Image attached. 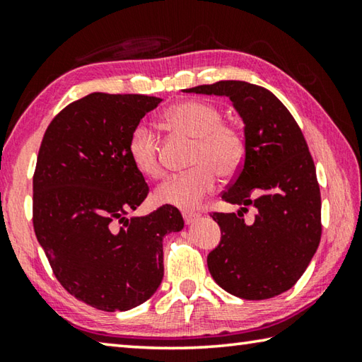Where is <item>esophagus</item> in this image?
<instances>
[{"label":"esophagus","instance_id":"obj_1","mask_svg":"<svg viewBox=\"0 0 362 362\" xmlns=\"http://www.w3.org/2000/svg\"><path fill=\"white\" fill-rule=\"evenodd\" d=\"M183 221H185L187 226H190V223L197 222L199 219V214L198 212H192V211H183Z\"/></svg>","mask_w":362,"mask_h":362}]
</instances>
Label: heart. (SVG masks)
Segmentation results:
<instances>
[{
    "mask_svg": "<svg viewBox=\"0 0 362 362\" xmlns=\"http://www.w3.org/2000/svg\"><path fill=\"white\" fill-rule=\"evenodd\" d=\"M222 111L206 101L177 103L165 112V120L179 134L197 140L193 170L169 177L158 187L154 198L165 206L192 209L214 190L217 175L230 179L243 168L246 141L242 130L222 122ZM129 158L140 174L158 179L163 174L156 134L146 122L132 129L127 143Z\"/></svg>",
    "mask_w": 362,
    "mask_h": 362,
    "instance_id": "obj_1",
    "label": "heart"
}]
</instances>
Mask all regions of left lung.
Returning <instances> with one entry per match:
<instances>
[{"instance_id":"obj_1","label":"left lung","mask_w":362,"mask_h":362,"mask_svg":"<svg viewBox=\"0 0 362 362\" xmlns=\"http://www.w3.org/2000/svg\"><path fill=\"white\" fill-rule=\"evenodd\" d=\"M230 98L245 124L246 158L223 202L238 212H214L221 243L208 269L228 293L267 300L290 290L320 242V190L305 136L288 109L271 91L242 80H221L183 90ZM248 205L255 221L245 223Z\"/></svg>"}]
</instances>
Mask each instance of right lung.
I'll list each match as a JSON object with an SVG mask.
<instances>
[{
  "label": "right lung",
  "instance_id": "obj_1",
  "mask_svg": "<svg viewBox=\"0 0 362 362\" xmlns=\"http://www.w3.org/2000/svg\"><path fill=\"white\" fill-rule=\"evenodd\" d=\"M163 101L90 93L51 120L33 174V230L56 279L100 311H129L158 290L163 238L180 232L174 206L129 217L145 179L127 153L132 129Z\"/></svg>",
  "mask_w": 362,
  "mask_h": 362
}]
</instances>
